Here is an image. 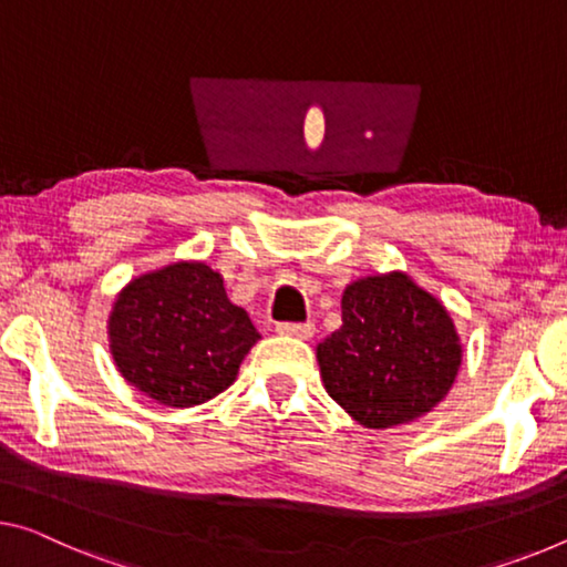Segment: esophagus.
I'll return each mask as SVG.
<instances>
[{
    "mask_svg": "<svg viewBox=\"0 0 567 567\" xmlns=\"http://www.w3.org/2000/svg\"><path fill=\"white\" fill-rule=\"evenodd\" d=\"M276 332L284 337H296V339H309L313 334L311 321H303V324H291V321H284V324H276Z\"/></svg>",
    "mask_w": 567,
    "mask_h": 567,
    "instance_id": "obj_1",
    "label": "esophagus"
}]
</instances>
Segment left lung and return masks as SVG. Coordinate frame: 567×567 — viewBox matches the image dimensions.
Segmentation results:
<instances>
[{
    "instance_id": "obj_1",
    "label": "left lung",
    "mask_w": 567,
    "mask_h": 567,
    "mask_svg": "<svg viewBox=\"0 0 567 567\" xmlns=\"http://www.w3.org/2000/svg\"><path fill=\"white\" fill-rule=\"evenodd\" d=\"M461 354L449 309L403 271L347 286L342 327L317 344L329 398L374 431L431 413L454 385Z\"/></svg>"
}]
</instances>
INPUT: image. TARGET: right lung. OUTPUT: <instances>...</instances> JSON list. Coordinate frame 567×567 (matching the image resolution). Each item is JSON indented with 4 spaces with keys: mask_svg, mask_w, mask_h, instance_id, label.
Returning <instances> with one entry per match:
<instances>
[{
    "mask_svg": "<svg viewBox=\"0 0 567 567\" xmlns=\"http://www.w3.org/2000/svg\"><path fill=\"white\" fill-rule=\"evenodd\" d=\"M258 339L248 311L235 307L223 276L203 260L132 278L109 313L121 378L169 408H193L228 390Z\"/></svg>",
    "mask_w": 567,
    "mask_h": 567,
    "instance_id": "1",
    "label": "right lung"
}]
</instances>
